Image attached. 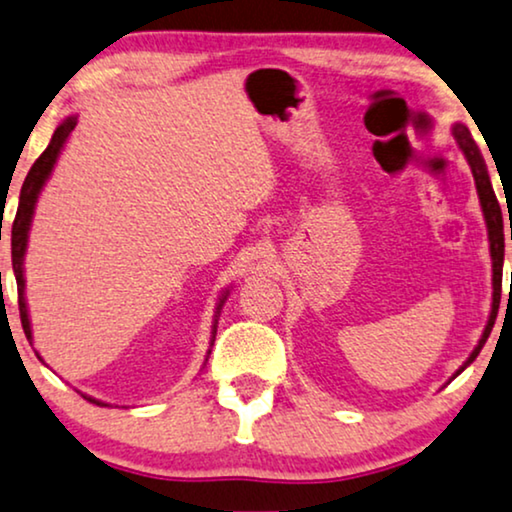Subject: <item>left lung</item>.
I'll use <instances>...</instances> for the list:
<instances>
[{
  "label": "left lung",
  "mask_w": 512,
  "mask_h": 512,
  "mask_svg": "<svg viewBox=\"0 0 512 512\" xmlns=\"http://www.w3.org/2000/svg\"><path fill=\"white\" fill-rule=\"evenodd\" d=\"M454 138H456V143H459V148L463 150V155H466V159H468L470 171H473L475 188H477V195H480V204H482V211H484V221H487V230H489L491 268H494V303H491L489 322H487V327H484V334L480 338V343H477V348L473 350V355H470L468 360H466V364H463V367L456 371V374H461V371L466 369L468 364L473 362L477 355H480L482 345L487 343V338L491 334V327H494V322H496V313H499L501 277H503V216H501L499 199H496L494 188H491L487 164H484V159L480 155V148H477V143L473 141V136H470V131L463 124H456L454 126ZM510 240H512V232H510Z\"/></svg>",
  "instance_id": "1"
}]
</instances>
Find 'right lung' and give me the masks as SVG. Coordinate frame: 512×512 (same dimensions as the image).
Segmentation results:
<instances>
[{
  "label": "right lung",
  "instance_id": "obj_1",
  "mask_svg": "<svg viewBox=\"0 0 512 512\" xmlns=\"http://www.w3.org/2000/svg\"><path fill=\"white\" fill-rule=\"evenodd\" d=\"M75 126H77V117H68L56 131H53L51 143L46 145V150L37 157V162L32 164L28 176H25L23 188H21V202H18L16 218H13V225H11V263H13V275H16V284H18V310H21V324H23L25 336H28V341H32V329H30V320H28V305H25V296H23V289H25L23 256H25V249H28V232H30L32 214H35V204H37L39 192H42L46 178L51 176L53 164H56V159H58V155H61L63 145H65V141H68V136L72 134V129H75ZM225 296L221 298V303H218L216 310H221ZM214 329H216V324H214ZM86 400L94 402V404H101V407H108V404L98 402V400H94V397H86Z\"/></svg>",
  "mask_w": 512,
  "mask_h": 512
}]
</instances>
